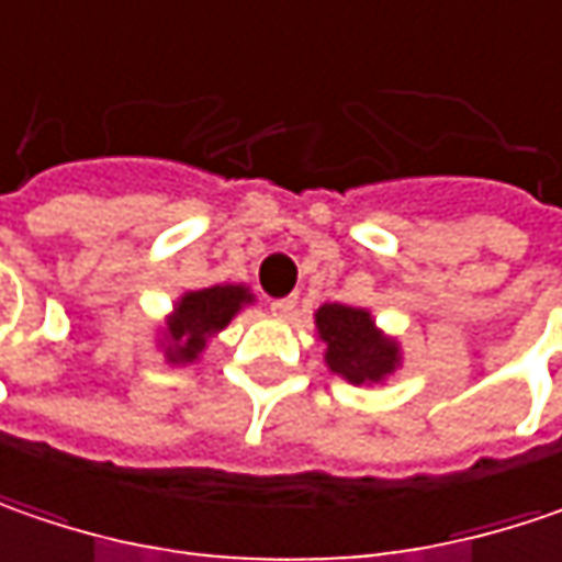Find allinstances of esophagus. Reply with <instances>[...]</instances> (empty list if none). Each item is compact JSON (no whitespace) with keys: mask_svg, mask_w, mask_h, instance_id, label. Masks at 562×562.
Returning a JSON list of instances; mask_svg holds the SVG:
<instances>
[{"mask_svg":"<svg viewBox=\"0 0 562 562\" xmlns=\"http://www.w3.org/2000/svg\"><path fill=\"white\" fill-rule=\"evenodd\" d=\"M270 311H273V317H289L292 311H295V299L289 295V299H273L270 302Z\"/></svg>","mask_w":562,"mask_h":562,"instance_id":"1","label":"esophagus"}]
</instances>
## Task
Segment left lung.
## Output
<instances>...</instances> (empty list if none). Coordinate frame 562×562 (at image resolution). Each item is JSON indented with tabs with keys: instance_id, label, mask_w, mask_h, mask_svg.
I'll use <instances>...</instances> for the list:
<instances>
[{
	"instance_id": "left-lung-1",
	"label": "left lung",
	"mask_w": 562,
	"mask_h": 562,
	"mask_svg": "<svg viewBox=\"0 0 562 562\" xmlns=\"http://www.w3.org/2000/svg\"><path fill=\"white\" fill-rule=\"evenodd\" d=\"M317 336L327 342L324 361L349 383H383L400 368L396 339L383 336L371 311L352 305H321L314 314Z\"/></svg>"
}]
</instances>
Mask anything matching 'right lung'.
I'll list each match as a JSON object with an SVG mask.
<instances>
[{
	"label": "right lung",
	"mask_w": 562,
	"mask_h": 562,
	"mask_svg": "<svg viewBox=\"0 0 562 562\" xmlns=\"http://www.w3.org/2000/svg\"><path fill=\"white\" fill-rule=\"evenodd\" d=\"M255 295L248 285H210L198 292H184L176 302L172 314L166 317L162 333V352L169 364H191L198 355L207 349V342L229 327L235 314L251 305Z\"/></svg>",
	"instance_id": "right-lung-1"
}]
</instances>
